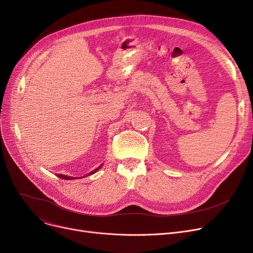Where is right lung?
<instances>
[{
  "mask_svg": "<svg viewBox=\"0 0 253 253\" xmlns=\"http://www.w3.org/2000/svg\"><path fill=\"white\" fill-rule=\"evenodd\" d=\"M102 168V166H100L99 168H97V169H95L94 170H92L91 172H89V175L90 174H93V173H95L98 169H101ZM58 177L59 178H61V179H64V180H74V179H76V178H74V177H68V175H65V174H61V173H59L58 174Z\"/></svg>",
  "mask_w": 253,
  "mask_h": 253,
  "instance_id": "1",
  "label": "right lung"
}]
</instances>
